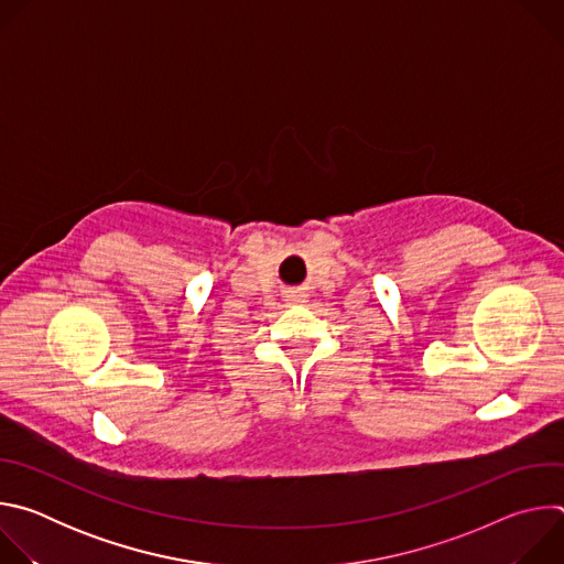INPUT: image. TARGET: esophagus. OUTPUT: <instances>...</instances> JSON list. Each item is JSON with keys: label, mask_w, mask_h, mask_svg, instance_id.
<instances>
[{"label": "esophagus", "mask_w": 564, "mask_h": 564, "mask_svg": "<svg viewBox=\"0 0 564 564\" xmlns=\"http://www.w3.org/2000/svg\"><path fill=\"white\" fill-rule=\"evenodd\" d=\"M301 299H303L301 294H290V301H292V303H303Z\"/></svg>", "instance_id": "esophagus-1"}]
</instances>
